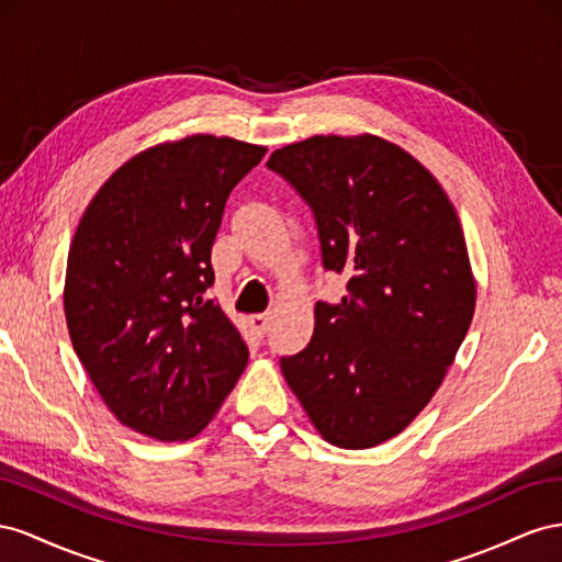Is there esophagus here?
Here are the masks:
<instances>
[{"mask_svg":"<svg viewBox=\"0 0 562 562\" xmlns=\"http://www.w3.org/2000/svg\"><path fill=\"white\" fill-rule=\"evenodd\" d=\"M249 325H251V329H254L256 334L263 336L266 329H268V325H270V315H268V313H254V315H249Z\"/></svg>","mask_w":562,"mask_h":562,"instance_id":"1","label":"esophagus"}]
</instances>
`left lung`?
I'll use <instances>...</instances> for the list:
<instances>
[{
    "label": "left lung",
    "mask_w": 562,
    "mask_h": 562,
    "mask_svg": "<svg viewBox=\"0 0 562 562\" xmlns=\"http://www.w3.org/2000/svg\"><path fill=\"white\" fill-rule=\"evenodd\" d=\"M317 221L323 263L350 276L315 303L311 344L284 381L329 445L367 450L430 403L475 313V278L452 200L419 159L374 134L311 136L268 159Z\"/></svg>",
    "instance_id": "left-lung-1"
}]
</instances>
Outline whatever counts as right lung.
Masks as SVG:
<instances>
[{
    "label": "right lung",
    "mask_w": 562,
    "mask_h": 562,
    "mask_svg": "<svg viewBox=\"0 0 562 562\" xmlns=\"http://www.w3.org/2000/svg\"><path fill=\"white\" fill-rule=\"evenodd\" d=\"M263 155L214 134L157 143L112 171L77 223L63 286L70 341L140 436L195 438L245 372L243 336L204 294L226 200Z\"/></svg>",
    "instance_id": "obj_1"
}]
</instances>
